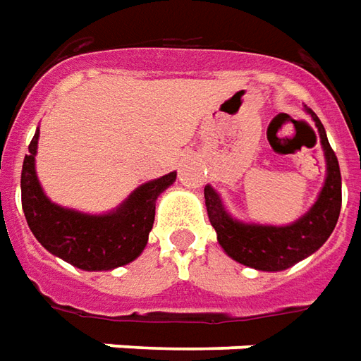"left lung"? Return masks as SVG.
<instances>
[{"label": "left lung", "mask_w": 361, "mask_h": 361, "mask_svg": "<svg viewBox=\"0 0 361 361\" xmlns=\"http://www.w3.org/2000/svg\"><path fill=\"white\" fill-rule=\"evenodd\" d=\"M310 111V109H309ZM312 114V111H310ZM317 121L320 143L326 155L328 176L324 188L318 196L317 204L310 208L299 222L275 228V226H247L232 220L218 195L210 186L204 188L206 210L214 230L218 233V242L232 259L240 261L247 267L259 271H283L309 257L326 242L332 233L342 208V176L336 153L328 143L324 126L312 114Z\"/></svg>", "instance_id": "8db88e82"}]
</instances>
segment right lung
I'll return each instance as SVG.
<instances>
[{
	"label": "right lung",
	"mask_w": 361,
	"mask_h": 361,
	"mask_svg": "<svg viewBox=\"0 0 361 361\" xmlns=\"http://www.w3.org/2000/svg\"><path fill=\"white\" fill-rule=\"evenodd\" d=\"M39 129L29 143L21 171V204L33 235L52 255L86 271H108L133 261L143 247L153 220L157 196L173 185L176 173L139 186L128 202L108 216L66 210L43 195L35 175Z\"/></svg>",
	"instance_id": "right-lung-1"
}]
</instances>
